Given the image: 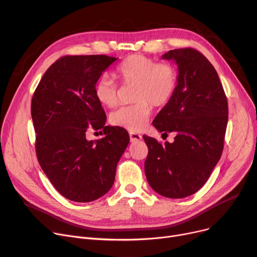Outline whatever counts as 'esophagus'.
Instances as JSON below:
<instances>
[{"instance_id": "34e87169", "label": "esophagus", "mask_w": 257, "mask_h": 257, "mask_svg": "<svg viewBox=\"0 0 257 257\" xmlns=\"http://www.w3.org/2000/svg\"><path fill=\"white\" fill-rule=\"evenodd\" d=\"M129 136H130V142L131 143H136V142H139V141L142 140L141 134L136 133V132H130Z\"/></svg>"}]
</instances>
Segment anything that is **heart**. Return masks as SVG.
Wrapping results in <instances>:
<instances>
[{
    "instance_id": "obj_1",
    "label": "heart",
    "mask_w": 257,
    "mask_h": 257,
    "mask_svg": "<svg viewBox=\"0 0 257 257\" xmlns=\"http://www.w3.org/2000/svg\"><path fill=\"white\" fill-rule=\"evenodd\" d=\"M113 76L123 84H134L131 105L121 106L110 114L113 126L131 132L141 131L150 117L152 107L165 106L173 98L178 83V74L169 62H156L145 55H131L121 61ZM94 96L100 104L114 107L117 103V86L107 76L94 84Z\"/></svg>"
}]
</instances>
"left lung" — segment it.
I'll use <instances>...</instances> for the list:
<instances>
[{
	"instance_id": "left-lung-1",
	"label": "left lung",
	"mask_w": 257,
	"mask_h": 257,
	"mask_svg": "<svg viewBox=\"0 0 257 257\" xmlns=\"http://www.w3.org/2000/svg\"><path fill=\"white\" fill-rule=\"evenodd\" d=\"M163 59L178 65V83L153 126L174 142L161 145L144 136L148 183L159 195L179 199L198 192L221 158L228 121V103L217 71L192 48L171 50Z\"/></svg>"
}]
</instances>
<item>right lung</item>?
Here are the masks:
<instances>
[{"label": "right lung", "instance_id": "obj_1", "mask_svg": "<svg viewBox=\"0 0 257 257\" xmlns=\"http://www.w3.org/2000/svg\"><path fill=\"white\" fill-rule=\"evenodd\" d=\"M117 58L63 56L38 83L31 102L38 163L57 192L75 202H91L113 185L116 166L129 144L123 128L105 126L106 114L94 84ZM105 137L87 141L86 131Z\"/></svg>", "mask_w": 257, "mask_h": 257}]
</instances>
